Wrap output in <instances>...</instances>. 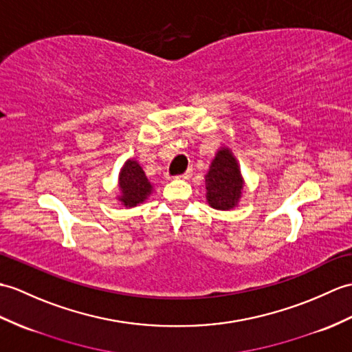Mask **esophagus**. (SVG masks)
Segmentation results:
<instances>
[{
    "instance_id": "obj_1",
    "label": "esophagus",
    "mask_w": 352,
    "mask_h": 352,
    "mask_svg": "<svg viewBox=\"0 0 352 352\" xmlns=\"http://www.w3.org/2000/svg\"><path fill=\"white\" fill-rule=\"evenodd\" d=\"M192 177V170L189 169V170H186L184 174H182V175H178L177 178H179V179H189Z\"/></svg>"
}]
</instances>
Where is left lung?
<instances>
[{
  "label": "left lung",
  "mask_w": 352,
  "mask_h": 352,
  "mask_svg": "<svg viewBox=\"0 0 352 352\" xmlns=\"http://www.w3.org/2000/svg\"><path fill=\"white\" fill-rule=\"evenodd\" d=\"M207 199L213 208L231 210L236 206L243 189L240 169L232 153L219 150L206 177Z\"/></svg>",
  "instance_id": "obj_1"
}]
</instances>
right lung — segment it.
<instances>
[{
	"mask_svg": "<svg viewBox=\"0 0 352 352\" xmlns=\"http://www.w3.org/2000/svg\"><path fill=\"white\" fill-rule=\"evenodd\" d=\"M120 201L126 207H135L146 199L151 193V184L142 168L135 160H127L120 173Z\"/></svg>",
	"mask_w": 352,
	"mask_h": 352,
	"instance_id": "obj_1",
	"label": "right lung"
}]
</instances>
